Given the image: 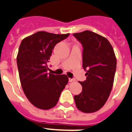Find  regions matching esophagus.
<instances>
[{
	"instance_id": "1",
	"label": "esophagus",
	"mask_w": 132,
	"mask_h": 132,
	"mask_svg": "<svg viewBox=\"0 0 132 132\" xmlns=\"http://www.w3.org/2000/svg\"><path fill=\"white\" fill-rule=\"evenodd\" d=\"M75 81V79L74 78H69V82H74Z\"/></svg>"
}]
</instances>
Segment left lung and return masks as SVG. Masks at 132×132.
I'll list each match as a JSON object with an SVG mask.
<instances>
[{
    "mask_svg": "<svg viewBox=\"0 0 132 132\" xmlns=\"http://www.w3.org/2000/svg\"><path fill=\"white\" fill-rule=\"evenodd\" d=\"M73 36L82 44V67L86 80L80 82L82 92L74 96L76 107L84 113L99 110L110 94L116 70L114 49L106 38L90 30Z\"/></svg>",
    "mask_w": 132,
    "mask_h": 132,
    "instance_id": "8db88e82",
    "label": "left lung"
}]
</instances>
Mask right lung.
Returning a JSON list of instances; mask_svg holds the SVG:
<instances>
[{
    "instance_id": "right-lung-1",
    "label": "right lung",
    "mask_w": 132,
    "mask_h": 132,
    "mask_svg": "<svg viewBox=\"0 0 132 132\" xmlns=\"http://www.w3.org/2000/svg\"><path fill=\"white\" fill-rule=\"evenodd\" d=\"M69 35L38 32L23 39L19 46L16 62L22 88L26 98L38 108L54 107L68 82L65 74L55 75L47 71L54 46Z\"/></svg>"
}]
</instances>
